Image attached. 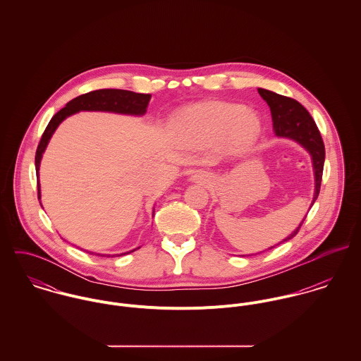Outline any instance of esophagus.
<instances>
[{
  "label": "esophagus",
  "instance_id": "34e87169",
  "mask_svg": "<svg viewBox=\"0 0 361 361\" xmlns=\"http://www.w3.org/2000/svg\"><path fill=\"white\" fill-rule=\"evenodd\" d=\"M190 180H192V182H196V183H203V182L206 180V175L199 171V172H196L195 175L190 176Z\"/></svg>",
  "mask_w": 361,
  "mask_h": 361
}]
</instances>
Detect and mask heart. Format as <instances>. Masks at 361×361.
<instances>
[{
    "label": "heart",
    "mask_w": 361,
    "mask_h": 361,
    "mask_svg": "<svg viewBox=\"0 0 361 361\" xmlns=\"http://www.w3.org/2000/svg\"><path fill=\"white\" fill-rule=\"evenodd\" d=\"M261 132L257 114L239 104L206 102L182 108L172 119V133L186 146L222 143L228 154L247 149Z\"/></svg>",
    "instance_id": "b5f03b06"
}]
</instances>
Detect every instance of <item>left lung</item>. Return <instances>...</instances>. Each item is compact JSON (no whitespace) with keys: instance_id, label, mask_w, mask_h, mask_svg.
<instances>
[{"instance_id":"8db88e82","label":"left lung","mask_w":361,"mask_h":361,"mask_svg":"<svg viewBox=\"0 0 361 361\" xmlns=\"http://www.w3.org/2000/svg\"><path fill=\"white\" fill-rule=\"evenodd\" d=\"M258 93L262 97V100L268 104V106L271 109L275 136L290 139V140L296 142L311 157L314 180H315L314 196H312V202L310 206L311 208L319 193L324 161H325V147H324V142L319 135V130H318L314 119L311 118L309 111L299 102H296L290 97H285L278 93L265 90V89H258ZM306 216L299 224V226L288 238H285L281 243L288 242L289 239H292L293 236L298 235ZM281 243H278V245H281ZM272 247H275V246H272ZM272 247H269V249H272Z\"/></svg>"}]
</instances>
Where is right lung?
<instances>
[{
  "label": "right lung",
  "mask_w": 361,
  "mask_h": 361,
  "mask_svg": "<svg viewBox=\"0 0 361 361\" xmlns=\"http://www.w3.org/2000/svg\"><path fill=\"white\" fill-rule=\"evenodd\" d=\"M152 94H142V93H135L129 90H119V89H102V90H94L86 94H82L73 100H71L66 104L62 109H59L47 125L42 140L39 143L37 152H36V172L39 176V169H40V162L42 157L44 154L47 145L59 126V123L66 119L68 116L80 112V111H103V112H115V114H123V115H135V116H142L147 111V105L150 103ZM37 190H39V200L42 197L40 195V180H37ZM154 215V211H153ZM140 249V247H137ZM136 250V249H135ZM132 250V252H135ZM129 252V253H132ZM96 256L102 257H109V255H97L93 252H89ZM128 253L122 255H114V256H123ZM112 256V257H114Z\"/></svg>",
  "instance_id": "obj_1"
}]
</instances>
